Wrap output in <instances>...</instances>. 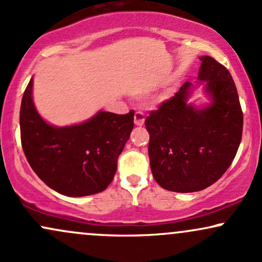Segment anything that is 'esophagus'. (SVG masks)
Listing matches in <instances>:
<instances>
[{"mask_svg":"<svg viewBox=\"0 0 262 262\" xmlns=\"http://www.w3.org/2000/svg\"><path fill=\"white\" fill-rule=\"evenodd\" d=\"M144 122H145L144 114L141 112H135V114H134V124L138 125V127H141V125H144Z\"/></svg>","mask_w":262,"mask_h":262,"instance_id":"esophagus-1","label":"esophagus"}]
</instances>
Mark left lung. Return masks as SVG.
I'll return each mask as SVG.
<instances>
[{"label":"left lung","instance_id":"left-lung-1","mask_svg":"<svg viewBox=\"0 0 262 262\" xmlns=\"http://www.w3.org/2000/svg\"><path fill=\"white\" fill-rule=\"evenodd\" d=\"M197 80L209 103L188 102L186 82L145 119L150 134V169L155 181L172 192H197L218 181L235 158L243 134V112L235 83L223 65L201 56Z\"/></svg>","mask_w":262,"mask_h":262}]
</instances>
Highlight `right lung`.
<instances>
[{"instance_id":"add662e5","label":"right lung","mask_w":262,"mask_h":262,"mask_svg":"<svg viewBox=\"0 0 262 262\" xmlns=\"http://www.w3.org/2000/svg\"><path fill=\"white\" fill-rule=\"evenodd\" d=\"M20 140L29 165L50 188L69 197L104 191L134 128V111H100L89 121L55 127L41 118L33 102V79L22 98Z\"/></svg>"}]
</instances>
